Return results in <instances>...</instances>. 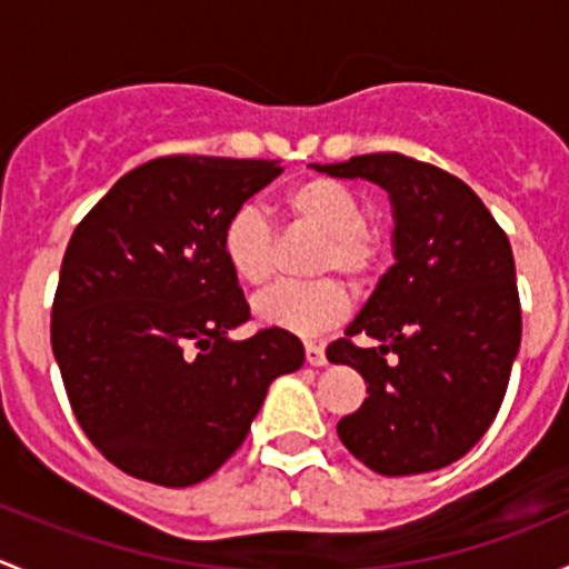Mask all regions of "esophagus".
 <instances>
[{
  "label": "esophagus",
  "mask_w": 569,
  "mask_h": 569,
  "mask_svg": "<svg viewBox=\"0 0 569 569\" xmlns=\"http://www.w3.org/2000/svg\"><path fill=\"white\" fill-rule=\"evenodd\" d=\"M306 360L311 366H325L327 363L325 347H321V343H317V341H308L306 343Z\"/></svg>",
  "instance_id": "esophagus-1"
}]
</instances>
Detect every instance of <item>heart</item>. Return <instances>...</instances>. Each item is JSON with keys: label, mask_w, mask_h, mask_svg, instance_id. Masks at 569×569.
I'll return each mask as SVG.
<instances>
[{"label": "heart", "mask_w": 569, "mask_h": 569, "mask_svg": "<svg viewBox=\"0 0 569 569\" xmlns=\"http://www.w3.org/2000/svg\"><path fill=\"white\" fill-rule=\"evenodd\" d=\"M283 211L297 228L319 233L313 248V272H341L363 283L380 261V233L366 222V206L358 194L332 178L313 176L297 181L283 194ZM222 256L239 283L263 286L278 267V237L269 217L256 203H242L222 228ZM349 311L343 286L332 278L311 283H280L252 302L263 327L317 336Z\"/></svg>", "instance_id": "b5f03b06"}]
</instances>
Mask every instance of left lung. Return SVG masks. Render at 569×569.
Returning <instances> with one entry per match:
<instances>
[{"mask_svg":"<svg viewBox=\"0 0 569 569\" xmlns=\"http://www.w3.org/2000/svg\"><path fill=\"white\" fill-rule=\"evenodd\" d=\"M391 194L396 263L343 338L327 347L366 380V401L338 421L341 443L382 476L429 473L468 455L496 421L520 349L515 258L479 194L457 176L366 153L313 164ZM369 335L377 348H358Z\"/></svg>","mask_w":569,"mask_h":569,"instance_id":"8db88e82","label":"left lung"}]
</instances>
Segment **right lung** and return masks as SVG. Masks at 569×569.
Wrapping results in <instances>:
<instances>
[{
    "instance_id": "right-lung-1",
    "label": "right lung",
    "mask_w": 569,
    "mask_h": 569,
    "mask_svg": "<svg viewBox=\"0 0 569 569\" xmlns=\"http://www.w3.org/2000/svg\"><path fill=\"white\" fill-rule=\"evenodd\" d=\"M283 173L269 159L159 157L126 173L68 242L51 349L90 443L134 479H209L250 432L300 338L250 319L222 256L228 217Z\"/></svg>"
}]
</instances>
